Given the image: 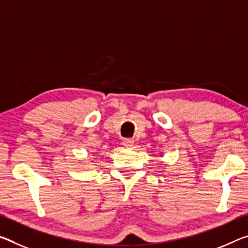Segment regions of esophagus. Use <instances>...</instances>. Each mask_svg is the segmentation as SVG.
Returning <instances> with one entry per match:
<instances>
[{"label": "esophagus", "mask_w": 248, "mask_h": 248, "mask_svg": "<svg viewBox=\"0 0 248 248\" xmlns=\"http://www.w3.org/2000/svg\"><path fill=\"white\" fill-rule=\"evenodd\" d=\"M123 144L124 147H132L133 145V140L130 138H127V139H124L123 140Z\"/></svg>", "instance_id": "obj_1"}]
</instances>
